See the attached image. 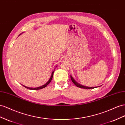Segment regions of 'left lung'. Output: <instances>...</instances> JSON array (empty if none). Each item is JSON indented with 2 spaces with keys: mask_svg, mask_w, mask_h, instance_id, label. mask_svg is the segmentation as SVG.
Instances as JSON below:
<instances>
[{
  "mask_svg": "<svg viewBox=\"0 0 125 125\" xmlns=\"http://www.w3.org/2000/svg\"><path fill=\"white\" fill-rule=\"evenodd\" d=\"M70 78H71V79H72L73 83L75 84V85L77 87L81 88H83V89H93V88H95L99 87L100 86H98V87H87V86H83L82 85H81V84H79V83H77L76 81L73 79V78L72 77V76H70Z\"/></svg>",
  "mask_w": 125,
  "mask_h": 125,
  "instance_id": "obj_1",
  "label": "left lung"
}]
</instances>
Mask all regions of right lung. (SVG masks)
I'll list each match as a JSON object with an SVG mask.
<instances>
[{
    "label": "right lung",
    "instance_id": "right-lung-1",
    "mask_svg": "<svg viewBox=\"0 0 125 125\" xmlns=\"http://www.w3.org/2000/svg\"><path fill=\"white\" fill-rule=\"evenodd\" d=\"M21 34H21H20L19 36H20ZM56 67L57 66H56ZM54 70L53 71V72H52V75H51V76H50V78H49V79L48 80V82H47L45 85H42V86H40V87H36V88H32V87H26V86H23V85H22L23 87H25V88H27V89H30V90H39V89H42V88H45L47 85H48V84L50 83V82H51L52 81V77H53V73H54Z\"/></svg>",
    "mask_w": 125,
    "mask_h": 125
}]
</instances>
